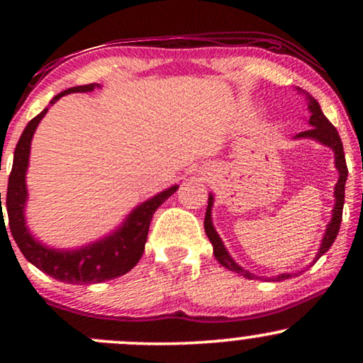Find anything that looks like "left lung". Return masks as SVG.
I'll return each instance as SVG.
<instances>
[{
    "mask_svg": "<svg viewBox=\"0 0 363 363\" xmlns=\"http://www.w3.org/2000/svg\"><path fill=\"white\" fill-rule=\"evenodd\" d=\"M297 90H298V94L306 95L307 109H309V112H311V116H309L311 128L307 129V131L298 133L295 138L297 140L298 138H309V140L318 141V143H320V145H324V147L331 148L333 152H335V167H336V170H338V182H336V186H335V206H333L331 220H329V223L326 225V230H324L323 239H320L318 254H315V257H314V262H315L324 252H328V249L331 247L333 242H335L336 235H338V232H340L341 215H343V205H345V184H347L348 169H347V160H345V153H343V143H341V138H340L338 131H336V128L329 123L326 116H324L323 111H320L319 102L315 101L311 94H307V91H303L301 89H297ZM213 201H215L213 194L210 193V196H208V208H206V215H205V232H206L208 239H210L211 245H213V256L216 257V261L223 266V268L230 269V272H234V273L242 274V277L252 280L254 274L251 272H247V269H244L239 262L234 261V257L230 256V252H228L227 247L223 245L222 237H220L218 232L215 230L213 220H211V208H213ZM291 277H294L291 273H281V274H278V277L268 278V280L281 281V280H286V278H291Z\"/></svg>",
    "mask_w": 363,
    "mask_h": 363,
    "instance_id": "8db88e82",
    "label": "left lung"
}]
</instances>
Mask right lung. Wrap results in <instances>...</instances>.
I'll list each match as a JSON object with an SVG mask.
<instances>
[{"label": "right lung", "instance_id": "1", "mask_svg": "<svg viewBox=\"0 0 363 363\" xmlns=\"http://www.w3.org/2000/svg\"><path fill=\"white\" fill-rule=\"evenodd\" d=\"M101 89L99 83L90 85L72 86V89L61 91L49 102V106L56 104L62 95L68 94H86ZM49 107L37 114L23 129L18 143H16L13 153V167H11L10 179H8L6 191V213L10 222V230L13 235L16 245L25 256V259L39 268L49 277L56 280L69 283V285H90V283H101L112 280L126 274L129 269L138 264L147 244V235L152 216L157 208L170 198L177 191V184L167 187L165 191L158 193L147 201L140 203L135 210L129 213L119 227H116L111 234L94 240V242L82 245L74 249H57L51 245L43 244L35 239L30 232L25 218V208L28 201L27 191V170L28 158H30V145L34 133L43 118L48 114ZM1 206V193H0ZM3 211V206H1ZM1 223L5 222L3 213L0 216Z\"/></svg>", "mask_w": 363, "mask_h": 363}]
</instances>
